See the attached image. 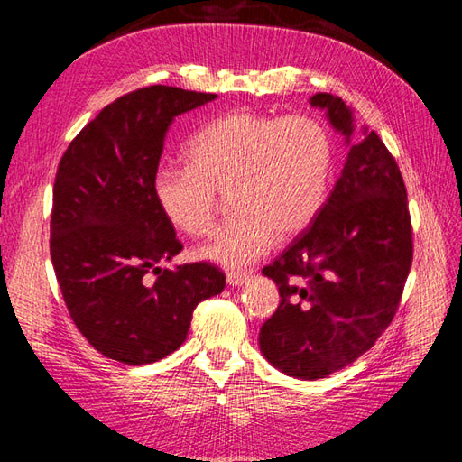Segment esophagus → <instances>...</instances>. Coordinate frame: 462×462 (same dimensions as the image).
Returning <instances> with one entry per match:
<instances>
[{
    "label": "esophagus",
    "mask_w": 462,
    "mask_h": 462,
    "mask_svg": "<svg viewBox=\"0 0 462 462\" xmlns=\"http://www.w3.org/2000/svg\"><path fill=\"white\" fill-rule=\"evenodd\" d=\"M250 280L248 273H242V272H228L226 273V282L230 283V286H242V283H246Z\"/></svg>",
    "instance_id": "1"
}]
</instances>
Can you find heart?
Returning a JSON list of instances; mask_svg holds the SVG:
<instances>
[{
	"label": "heart",
	"instance_id": "obj_1",
	"mask_svg": "<svg viewBox=\"0 0 462 462\" xmlns=\"http://www.w3.org/2000/svg\"><path fill=\"white\" fill-rule=\"evenodd\" d=\"M331 156L329 131L318 116L226 113L190 136L184 166L156 171L152 192L166 220L192 238L212 234L218 192H228L234 214L200 254L244 268L316 218Z\"/></svg>",
	"mask_w": 462,
	"mask_h": 462
}]
</instances>
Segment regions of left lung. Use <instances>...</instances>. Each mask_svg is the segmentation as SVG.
Listing matches in <instances>:
<instances>
[{
  "mask_svg": "<svg viewBox=\"0 0 462 462\" xmlns=\"http://www.w3.org/2000/svg\"><path fill=\"white\" fill-rule=\"evenodd\" d=\"M310 101L349 139L351 111L339 97ZM411 262L403 176L379 134L363 129L316 218L262 270L280 290V306L260 329L262 353L298 379L347 367L393 321Z\"/></svg>",
  "mask_w": 462,
  "mask_h": 462,
  "instance_id": "obj_1",
  "label": "left lung"
}]
</instances>
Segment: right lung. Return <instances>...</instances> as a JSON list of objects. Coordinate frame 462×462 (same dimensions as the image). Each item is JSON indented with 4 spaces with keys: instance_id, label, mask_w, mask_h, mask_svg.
I'll list each match as a JSON object with an SVG mask.
<instances>
[{
    "instance_id": "right-lung-1",
    "label": "right lung",
    "mask_w": 462,
    "mask_h": 462,
    "mask_svg": "<svg viewBox=\"0 0 462 462\" xmlns=\"http://www.w3.org/2000/svg\"><path fill=\"white\" fill-rule=\"evenodd\" d=\"M214 93L151 85L106 105L59 161L51 262L69 316L105 357L144 365L179 349L200 301L224 290L206 262L161 268L182 250L152 192L174 116Z\"/></svg>"
}]
</instances>
